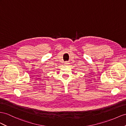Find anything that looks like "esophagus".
Here are the masks:
<instances>
[{
	"label": "esophagus",
	"mask_w": 126,
	"mask_h": 126,
	"mask_svg": "<svg viewBox=\"0 0 126 126\" xmlns=\"http://www.w3.org/2000/svg\"><path fill=\"white\" fill-rule=\"evenodd\" d=\"M64 64H65V65H67L69 64V63H68V62H67V61H66V62H65V63H64Z\"/></svg>",
	"instance_id": "esophagus-1"
}]
</instances>
